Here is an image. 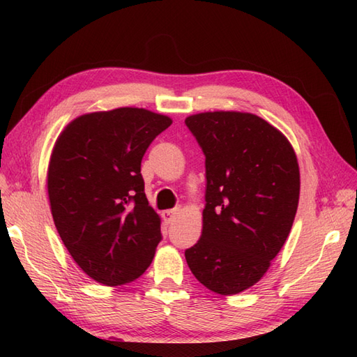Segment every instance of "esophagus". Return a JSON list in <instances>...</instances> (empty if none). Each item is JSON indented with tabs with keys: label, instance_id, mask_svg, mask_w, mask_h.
Instances as JSON below:
<instances>
[{
	"label": "esophagus",
	"instance_id": "1",
	"mask_svg": "<svg viewBox=\"0 0 357 357\" xmlns=\"http://www.w3.org/2000/svg\"><path fill=\"white\" fill-rule=\"evenodd\" d=\"M174 215H176V211L174 210H165V211H162V219L167 224H172L174 219Z\"/></svg>",
	"mask_w": 357,
	"mask_h": 357
}]
</instances>
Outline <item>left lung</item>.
Masks as SVG:
<instances>
[{"mask_svg": "<svg viewBox=\"0 0 357 357\" xmlns=\"http://www.w3.org/2000/svg\"><path fill=\"white\" fill-rule=\"evenodd\" d=\"M206 155L201 239L185 250L195 278L218 294L255 285L285 244L299 202L291 144L267 121L242 112L185 119Z\"/></svg>", "mask_w": 357, "mask_h": 357, "instance_id": "left-lung-1", "label": "left lung"}]
</instances>
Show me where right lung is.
Instances as JSON below:
<instances>
[{"label": "right lung", "instance_id": "1", "mask_svg": "<svg viewBox=\"0 0 357 357\" xmlns=\"http://www.w3.org/2000/svg\"><path fill=\"white\" fill-rule=\"evenodd\" d=\"M172 119L121 107L78 116L53 147L47 190L56 230L73 261L104 285H124L153 261L161 219L144 193L141 161Z\"/></svg>", "mask_w": 357, "mask_h": 357}]
</instances>
